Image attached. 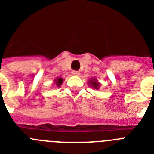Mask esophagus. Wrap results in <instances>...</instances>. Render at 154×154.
Wrapping results in <instances>:
<instances>
[{
  "label": "esophagus",
  "instance_id": "34e87169",
  "mask_svg": "<svg viewBox=\"0 0 154 154\" xmlns=\"http://www.w3.org/2000/svg\"><path fill=\"white\" fill-rule=\"evenodd\" d=\"M79 72L77 70H73L72 71V74L74 75V76H77V75H79Z\"/></svg>",
  "mask_w": 154,
  "mask_h": 154
}]
</instances>
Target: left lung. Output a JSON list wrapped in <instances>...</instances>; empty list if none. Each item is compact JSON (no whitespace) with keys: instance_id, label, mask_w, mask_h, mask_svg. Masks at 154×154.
<instances>
[{"instance_id":"1","label":"left lung","mask_w":154,"mask_h":154,"mask_svg":"<svg viewBox=\"0 0 154 154\" xmlns=\"http://www.w3.org/2000/svg\"><path fill=\"white\" fill-rule=\"evenodd\" d=\"M90 85H91L92 87H94V88H97H97H99V86H100V84L97 83V81H90Z\"/></svg>"}]
</instances>
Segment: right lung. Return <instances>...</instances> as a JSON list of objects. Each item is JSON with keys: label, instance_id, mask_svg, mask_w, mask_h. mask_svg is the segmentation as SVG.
Here are the masks:
<instances>
[{"label": "right lung", "instance_id": "add662e5", "mask_svg": "<svg viewBox=\"0 0 154 154\" xmlns=\"http://www.w3.org/2000/svg\"><path fill=\"white\" fill-rule=\"evenodd\" d=\"M62 81H63V79H62V77H58V78H57V79L55 80L56 85L60 86L61 85V84L62 83Z\"/></svg>", "mask_w": 154, "mask_h": 154}]
</instances>
